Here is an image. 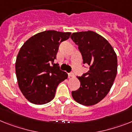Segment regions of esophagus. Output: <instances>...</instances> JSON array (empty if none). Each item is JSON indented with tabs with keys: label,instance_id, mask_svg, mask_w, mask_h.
Here are the masks:
<instances>
[{
	"label": "esophagus",
	"instance_id": "1",
	"mask_svg": "<svg viewBox=\"0 0 132 132\" xmlns=\"http://www.w3.org/2000/svg\"><path fill=\"white\" fill-rule=\"evenodd\" d=\"M68 76H69V78H73V77H74L75 76H74L73 73H69Z\"/></svg>",
	"mask_w": 132,
	"mask_h": 132
}]
</instances>
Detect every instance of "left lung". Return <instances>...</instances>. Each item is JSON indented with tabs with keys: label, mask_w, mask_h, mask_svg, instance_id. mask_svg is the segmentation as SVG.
Returning <instances> with one entry per match:
<instances>
[{
	"label": "left lung",
	"mask_w": 132,
	"mask_h": 132,
	"mask_svg": "<svg viewBox=\"0 0 132 132\" xmlns=\"http://www.w3.org/2000/svg\"><path fill=\"white\" fill-rule=\"evenodd\" d=\"M71 38L78 46L83 63L90 66L88 72L77 77L80 87L71 94L79 104L94 105L106 96L113 86L117 72V55L107 40L94 31L75 32Z\"/></svg>",
	"instance_id": "8db88e82"
}]
</instances>
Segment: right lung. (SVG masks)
Wrapping results in <instances>:
<instances>
[{
    "mask_svg": "<svg viewBox=\"0 0 132 132\" xmlns=\"http://www.w3.org/2000/svg\"><path fill=\"white\" fill-rule=\"evenodd\" d=\"M71 32L48 30L34 35L20 48L15 63L17 82L30 103L44 104L54 98L56 88L67 78V73L54 63L59 44Z\"/></svg>",
    "mask_w": 132,
    "mask_h": 132,
    "instance_id": "right-lung-1",
    "label": "right lung"
}]
</instances>
